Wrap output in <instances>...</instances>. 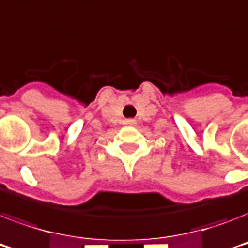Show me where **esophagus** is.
<instances>
[{
    "label": "esophagus",
    "instance_id": "1",
    "mask_svg": "<svg viewBox=\"0 0 248 248\" xmlns=\"http://www.w3.org/2000/svg\"><path fill=\"white\" fill-rule=\"evenodd\" d=\"M136 124V121L132 120V118H128V120L124 121V124H127V126H135Z\"/></svg>",
    "mask_w": 248,
    "mask_h": 248
}]
</instances>
